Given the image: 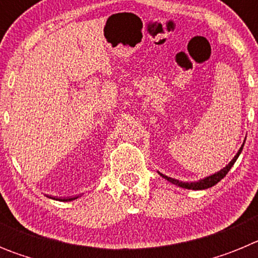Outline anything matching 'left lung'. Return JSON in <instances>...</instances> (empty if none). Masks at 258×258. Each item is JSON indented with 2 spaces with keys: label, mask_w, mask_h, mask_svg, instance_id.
Instances as JSON below:
<instances>
[{
  "label": "left lung",
  "mask_w": 258,
  "mask_h": 258,
  "mask_svg": "<svg viewBox=\"0 0 258 258\" xmlns=\"http://www.w3.org/2000/svg\"><path fill=\"white\" fill-rule=\"evenodd\" d=\"M243 146H244V143L241 145L240 150L238 151V154L234 156V159H232L231 161H230L229 164H227L223 169H221L220 172L214 173V174L209 175V177H207V178L204 179H200V181L198 182H182V181H178V179H174V178H170V177H168V175H164L161 174V177H164L165 179H168L169 182H172L173 184H177V186H179V187H183V188H187V190H206V188H209L212 187V186H214L216 183H218V182L221 181V179L225 177V175L229 173V170L231 169V166L234 165V163L236 161V159L239 157V155H240L241 150H243Z\"/></svg>",
  "instance_id": "obj_1"
}]
</instances>
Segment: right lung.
I'll list each match as a JSON object with an SVG mask.
<instances>
[{"label":"right lung","mask_w":258,"mask_h":258,"mask_svg":"<svg viewBox=\"0 0 258 258\" xmlns=\"http://www.w3.org/2000/svg\"><path fill=\"white\" fill-rule=\"evenodd\" d=\"M75 199H77V198H66V199H63V202H71V200Z\"/></svg>","instance_id":"1"}]
</instances>
